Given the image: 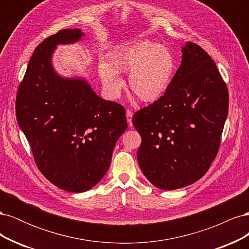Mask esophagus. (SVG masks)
<instances>
[{"mask_svg": "<svg viewBox=\"0 0 249 249\" xmlns=\"http://www.w3.org/2000/svg\"><path fill=\"white\" fill-rule=\"evenodd\" d=\"M125 116H126V120H127V124H129V126H132V125H133V123H132L133 112H132L131 110H126V113H125Z\"/></svg>", "mask_w": 249, "mask_h": 249, "instance_id": "esophagus-1", "label": "esophagus"}]
</instances>
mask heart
<instances>
[{
  "instance_id": "obj_1",
  "label": "heart",
  "mask_w": 249,
  "mask_h": 249,
  "mask_svg": "<svg viewBox=\"0 0 249 249\" xmlns=\"http://www.w3.org/2000/svg\"><path fill=\"white\" fill-rule=\"evenodd\" d=\"M176 58L166 47L138 41L115 50L110 62L99 63V73L108 94L117 97L124 87L119 72H129V87L142 102L154 103L167 92L176 71Z\"/></svg>"
}]
</instances>
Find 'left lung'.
<instances>
[{
    "label": "left lung",
    "instance_id": "8db88e82",
    "mask_svg": "<svg viewBox=\"0 0 249 249\" xmlns=\"http://www.w3.org/2000/svg\"><path fill=\"white\" fill-rule=\"evenodd\" d=\"M228 113V88L215 62L186 42L167 92L133 116L143 175L162 190L196 182L216 158Z\"/></svg>",
    "mask_w": 249,
    "mask_h": 249
}]
</instances>
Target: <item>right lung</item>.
Listing matches in <instances>:
<instances>
[{
  "label": "right lung",
  "mask_w": 249,
  "mask_h": 249,
  "mask_svg": "<svg viewBox=\"0 0 249 249\" xmlns=\"http://www.w3.org/2000/svg\"><path fill=\"white\" fill-rule=\"evenodd\" d=\"M81 29L61 30L33 53L17 96V118L34 160L52 184L65 191L91 189L109 169L125 110L103 100L83 77H63L53 64L57 47L79 42Z\"/></svg>",
  "instance_id": "right-lung-1"
}]
</instances>
